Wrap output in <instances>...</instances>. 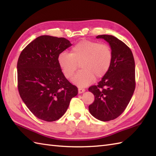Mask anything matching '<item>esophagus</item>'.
Instances as JSON below:
<instances>
[{
  "label": "esophagus",
  "instance_id": "obj_1",
  "mask_svg": "<svg viewBox=\"0 0 156 156\" xmlns=\"http://www.w3.org/2000/svg\"><path fill=\"white\" fill-rule=\"evenodd\" d=\"M84 92H85V89L82 88H78V93L79 94L83 93Z\"/></svg>",
  "mask_w": 156,
  "mask_h": 156
}]
</instances>
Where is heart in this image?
<instances>
[{
  "mask_svg": "<svg viewBox=\"0 0 156 156\" xmlns=\"http://www.w3.org/2000/svg\"><path fill=\"white\" fill-rule=\"evenodd\" d=\"M112 59V52L107 44L83 40L72 48L70 53L62 52L58 62L65 77L70 79L80 64V68L72 78V82L84 87L94 78H101L108 72Z\"/></svg>",
  "mask_w": 156,
  "mask_h": 156,
  "instance_id": "obj_1",
  "label": "heart"
}]
</instances>
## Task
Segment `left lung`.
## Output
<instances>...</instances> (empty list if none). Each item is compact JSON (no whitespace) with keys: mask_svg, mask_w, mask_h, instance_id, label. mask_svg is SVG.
<instances>
[{"mask_svg":"<svg viewBox=\"0 0 156 156\" xmlns=\"http://www.w3.org/2000/svg\"><path fill=\"white\" fill-rule=\"evenodd\" d=\"M108 43L112 52L111 67L98 85L88 90L94 95L89 105L90 114L102 121H108L121 115L130 101L135 88V61L128 46L109 35H98Z\"/></svg>","mask_w":156,"mask_h":156,"instance_id":"left-lung-1","label":"left lung"}]
</instances>
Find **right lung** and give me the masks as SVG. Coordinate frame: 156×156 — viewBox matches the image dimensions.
I'll use <instances>...</instances> for the list:
<instances>
[{"label":"right lung","mask_w":156,"mask_h":156,"mask_svg":"<svg viewBox=\"0 0 156 156\" xmlns=\"http://www.w3.org/2000/svg\"><path fill=\"white\" fill-rule=\"evenodd\" d=\"M72 44L64 37L41 35L26 46L17 62L18 90L35 117L58 120L67 111L78 88L66 78L58 62L59 54Z\"/></svg>","instance_id":"1"}]
</instances>
